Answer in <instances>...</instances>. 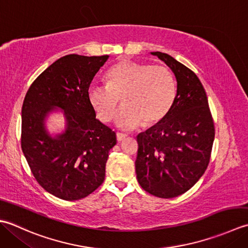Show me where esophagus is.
<instances>
[{
    "mask_svg": "<svg viewBox=\"0 0 248 248\" xmlns=\"http://www.w3.org/2000/svg\"><path fill=\"white\" fill-rule=\"evenodd\" d=\"M127 138V135L122 134V133H117V140L118 141H123L124 139Z\"/></svg>",
    "mask_w": 248,
    "mask_h": 248,
    "instance_id": "34e87169",
    "label": "esophagus"
}]
</instances>
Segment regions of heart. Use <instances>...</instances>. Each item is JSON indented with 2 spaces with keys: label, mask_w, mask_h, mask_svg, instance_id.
<instances>
[{
  "label": "heart",
  "mask_w": 248,
  "mask_h": 248,
  "mask_svg": "<svg viewBox=\"0 0 248 248\" xmlns=\"http://www.w3.org/2000/svg\"><path fill=\"white\" fill-rule=\"evenodd\" d=\"M107 87L92 82L88 102L99 121L112 119L122 99L123 107L115 114L120 128L130 129L141 122L151 126L163 121L175 100L176 85L171 70L163 65L121 61L106 74Z\"/></svg>",
  "instance_id": "obj_1"
}]
</instances>
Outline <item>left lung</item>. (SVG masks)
<instances>
[{"label":"left lung","instance_id":"1","mask_svg":"<svg viewBox=\"0 0 248 248\" xmlns=\"http://www.w3.org/2000/svg\"><path fill=\"white\" fill-rule=\"evenodd\" d=\"M152 54L174 73L176 95L168 115L138 135L136 173L145 191L169 199L186 193L204 173L215 128L206 93L197 75L169 54Z\"/></svg>","mask_w":248,"mask_h":248}]
</instances>
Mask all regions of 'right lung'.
Here are the masks:
<instances>
[{"mask_svg": "<svg viewBox=\"0 0 248 248\" xmlns=\"http://www.w3.org/2000/svg\"><path fill=\"white\" fill-rule=\"evenodd\" d=\"M109 55L68 54L34 80L22 105L21 149L34 178L48 193L73 201L92 194L105 180L117 136L96 119L88 88ZM54 107L64 110L67 130L52 139L43 121Z\"/></svg>", "mask_w": 248, "mask_h": 248, "instance_id": "1", "label": "right lung"}]
</instances>
